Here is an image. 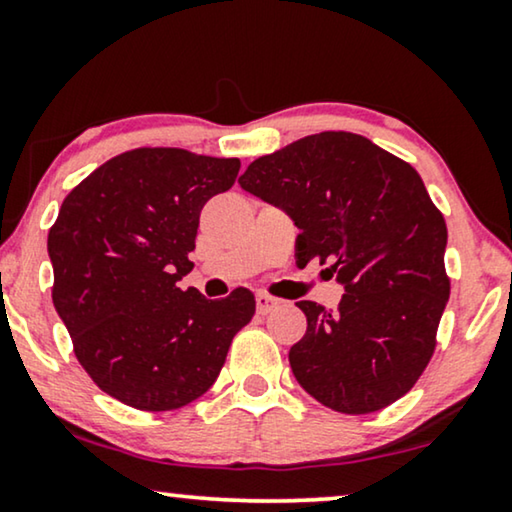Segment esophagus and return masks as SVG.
Returning a JSON list of instances; mask_svg holds the SVG:
<instances>
[{
    "instance_id": "obj_1",
    "label": "esophagus",
    "mask_w": 512,
    "mask_h": 512,
    "mask_svg": "<svg viewBox=\"0 0 512 512\" xmlns=\"http://www.w3.org/2000/svg\"><path fill=\"white\" fill-rule=\"evenodd\" d=\"M272 307H277V298L268 296V293H256V310L261 314H268Z\"/></svg>"
}]
</instances>
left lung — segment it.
<instances>
[{
    "instance_id": "obj_1",
    "label": "left lung",
    "mask_w": 512,
    "mask_h": 512,
    "mask_svg": "<svg viewBox=\"0 0 512 512\" xmlns=\"http://www.w3.org/2000/svg\"><path fill=\"white\" fill-rule=\"evenodd\" d=\"M240 186L300 228L298 265L317 258L345 289L335 312L296 303L307 317L289 352L300 387L345 415L408 394L450 298L447 226L415 167L354 132H319L254 160Z\"/></svg>"
}]
</instances>
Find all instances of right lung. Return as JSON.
Instances as JSON below:
<instances>
[{
    "label": "right lung",
    "mask_w": 512,
    "mask_h": 512,
    "mask_svg": "<svg viewBox=\"0 0 512 512\" xmlns=\"http://www.w3.org/2000/svg\"><path fill=\"white\" fill-rule=\"evenodd\" d=\"M237 172V158L172 146L125 151L72 188L48 230L53 305L76 359L130 408L165 412L200 398L254 317L247 289L207 300L177 286L193 270L202 207Z\"/></svg>",
    "instance_id": "right-lung-1"
}]
</instances>
